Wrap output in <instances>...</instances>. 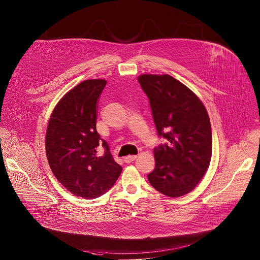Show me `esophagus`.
Instances as JSON below:
<instances>
[{"label":"esophagus","mask_w":260,"mask_h":260,"mask_svg":"<svg viewBox=\"0 0 260 260\" xmlns=\"http://www.w3.org/2000/svg\"><path fill=\"white\" fill-rule=\"evenodd\" d=\"M138 157V156H127L124 157V161L125 162H127V164H129V162H132V161H134L136 158Z\"/></svg>","instance_id":"34e87169"}]
</instances>
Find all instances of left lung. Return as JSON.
I'll return each instance as SVG.
<instances>
[{
	"instance_id": "1",
	"label": "left lung",
	"mask_w": 260,
	"mask_h": 260,
	"mask_svg": "<svg viewBox=\"0 0 260 260\" xmlns=\"http://www.w3.org/2000/svg\"><path fill=\"white\" fill-rule=\"evenodd\" d=\"M138 80L150 100L157 134L168 141L154 149L156 166L148 179L168 197L184 196L202 181L210 165L212 133L206 107L169 74H142Z\"/></svg>"
}]
</instances>
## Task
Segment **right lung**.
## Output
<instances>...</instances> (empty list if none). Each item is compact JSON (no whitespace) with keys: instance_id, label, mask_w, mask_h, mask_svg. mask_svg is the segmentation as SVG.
Listing matches in <instances>:
<instances>
[{"instance_id":"obj_1","label":"right lung","mask_w":260,"mask_h":260,"mask_svg":"<svg viewBox=\"0 0 260 260\" xmlns=\"http://www.w3.org/2000/svg\"><path fill=\"white\" fill-rule=\"evenodd\" d=\"M105 85L104 79H88L70 89L54 107L46 131V156L54 176L83 199L104 195L122 171L96 132L98 104ZM100 144L106 149L104 156L97 153Z\"/></svg>"}]
</instances>
